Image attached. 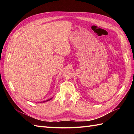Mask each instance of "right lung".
I'll list each match as a JSON object with an SVG mask.
<instances>
[{"label":"right lung","instance_id":"obj_1","mask_svg":"<svg viewBox=\"0 0 134 134\" xmlns=\"http://www.w3.org/2000/svg\"><path fill=\"white\" fill-rule=\"evenodd\" d=\"M53 98V97H52ZM52 98H49V99H47V100H46V101H41V102H40V103H43V102H47V101H50V100H51V99H52Z\"/></svg>","mask_w":134,"mask_h":134}]
</instances>
